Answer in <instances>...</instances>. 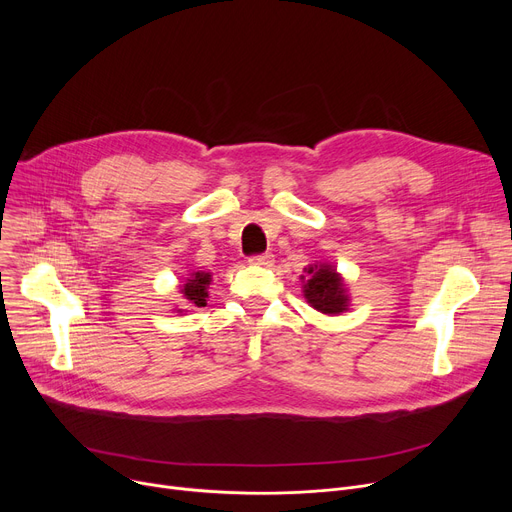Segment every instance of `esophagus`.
<instances>
[{"label":"esophagus","mask_w":512,"mask_h":512,"mask_svg":"<svg viewBox=\"0 0 512 512\" xmlns=\"http://www.w3.org/2000/svg\"><path fill=\"white\" fill-rule=\"evenodd\" d=\"M249 261H251L253 265H263V267H267V265L274 263V255H272V253H259V255H251Z\"/></svg>","instance_id":"obj_1"}]
</instances>
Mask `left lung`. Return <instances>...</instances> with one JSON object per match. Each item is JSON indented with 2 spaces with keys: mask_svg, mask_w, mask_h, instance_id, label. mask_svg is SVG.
Instances as JSON below:
<instances>
[{
  "mask_svg": "<svg viewBox=\"0 0 512 512\" xmlns=\"http://www.w3.org/2000/svg\"><path fill=\"white\" fill-rule=\"evenodd\" d=\"M309 274L311 280H307L305 284V299L311 303V307L321 313H342L348 299L338 274L328 265L319 267L317 272H313L311 267Z\"/></svg>",
  "mask_w": 512,
  "mask_h": 512,
  "instance_id": "8db88e82",
  "label": "left lung"
}]
</instances>
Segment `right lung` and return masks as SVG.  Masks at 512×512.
<instances>
[{
  "label": "right lung",
  "instance_id": "right-lung-1",
  "mask_svg": "<svg viewBox=\"0 0 512 512\" xmlns=\"http://www.w3.org/2000/svg\"><path fill=\"white\" fill-rule=\"evenodd\" d=\"M209 274H205V272H197V274H193V278L188 280L186 284H184V288H182V294L184 297L191 301V303H195L197 307H205V299H207V284H209Z\"/></svg>",
  "mask_w": 512,
  "mask_h": 512
}]
</instances>
